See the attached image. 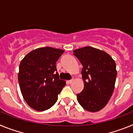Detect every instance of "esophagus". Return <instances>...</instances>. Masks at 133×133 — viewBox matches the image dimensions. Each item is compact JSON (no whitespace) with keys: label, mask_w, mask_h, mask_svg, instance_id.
<instances>
[{"label":"esophagus","mask_w":133,"mask_h":133,"mask_svg":"<svg viewBox=\"0 0 133 133\" xmlns=\"http://www.w3.org/2000/svg\"><path fill=\"white\" fill-rule=\"evenodd\" d=\"M73 81H74L73 79H71V80H69V81H66V83H67L68 84H71V83H72Z\"/></svg>","instance_id":"1"}]
</instances>
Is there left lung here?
I'll list each match as a JSON object with an SVG mask.
<instances>
[{"instance_id": "obj_1", "label": "left lung", "mask_w": 133, "mask_h": 133, "mask_svg": "<svg viewBox=\"0 0 133 133\" xmlns=\"http://www.w3.org/2000/svg\"><path fill=\"white\" fill-rule=\"evenodd\" d=\"M73 55L83 66L84 89L77 95L78 103L88 111L97 112L106 106L114 91L116 63L109 54L91 46L76 49Z\"/></svg>"}]
</instances>
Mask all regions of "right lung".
Instances as JSON below:
<instances>
[{
	"mask_svg": "<svg viewBox=\"0 0 133 133\" xmlns=\"http://www.w3.org/2000/svg\"><path fill=\"white\" fill-rule=\"evenodd\" d=\"M64 52L49 46L42 47L32 50L21 61L18 75L20 89L32 109L43 111L57 101L66 82L59 78L56 63Z\"/></svg>",
	"mask_w": 133,
	"mask_h": 133,
	"instance_id": "add662e5",
	"label": "right lung"
}]
</instances>
